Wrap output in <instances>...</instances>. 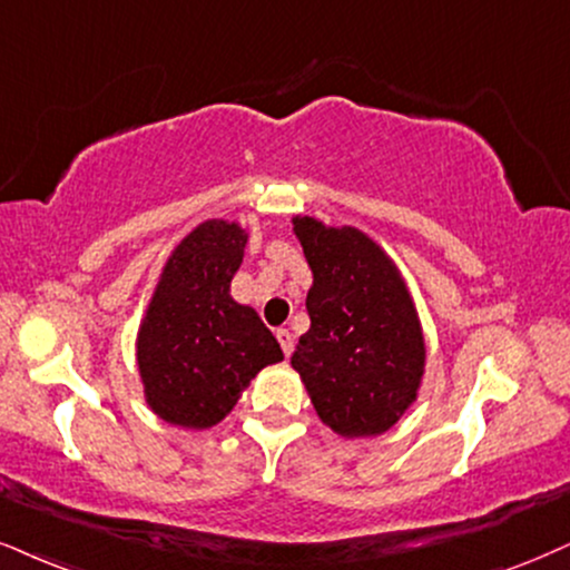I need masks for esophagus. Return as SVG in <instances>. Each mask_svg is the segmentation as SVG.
<instances>
[{
    "instance_id": "esophagus-1",
    "label": "esophagus",
    "mask_w": 570,
    "mask_h": 570,
    "mask_svg": "<svg viewBox=\"0 0 570 570\" xmlns=\"http://www.w3.org/2000/svg\"><path fill=\"white\" fill-rule=\"evenodd\" d=\"M274 335H277L279 346H283V354H285V356H291V354H293V333H291V330L279 327L277 333H274Z\"/></svg>"
}]
</instances>
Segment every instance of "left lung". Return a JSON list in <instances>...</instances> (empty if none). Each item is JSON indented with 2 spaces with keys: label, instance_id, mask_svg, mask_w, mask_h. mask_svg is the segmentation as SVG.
Returning a JSON list of instances; mask_svg holds the SVG:
<instances>
[{
  "label": "left lung",
  "instance_id": "obj_1",
  "mask_svg": "<svg viewBox=\"0 0 570 570\" xmlns=\"http://www.w3.org/2000/svg\"><path fill=\"white\" fill-rule=\"evenodd\" d=\"M293 232L312 266V327L291 364L314 410L346 439L385 433L417 399L425 341L396 264L354 227L296 216Z\"/></svg>",
  "mask_w": 570,
  "mask_h": 570
}]
</instances>
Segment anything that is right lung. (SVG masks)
Instances as JSON below:
<instances>
[{
	"label": "right lung",
	"instance_id": "1",
	"mask_svg": "<svg viewBox=\"0 0 570 570\" xmlns=\"http://www.w3.org/2000/svg\"><path fill=\"white\" fill-rule=\"evenodd\" d=\"M248 235L208 219L171 250L137 335L145 402L171 425L222 423L283 348L250 306L229 296Z\"/></svg>",
	"mask_w": 570,
	"mask_h": 570
}]
</instances>
